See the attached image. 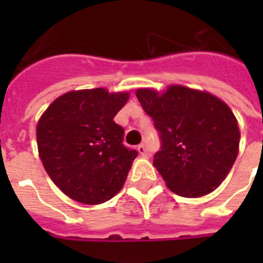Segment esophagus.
Here are the masks:
<instances>
[{"instance_id": "obj_1", "label": "esophagus", "mask_w": 263, "mask_h": 263, "mask_svg": "<svg viewBox=\"0 0 263 263\" xmlns=\"http://www.w3.org/2000/svg\"><path fill=\"white\" fill-rule=\"evenodd\" d=\"M138 152H139L140 156H147V152H146V147H144V144H139L138 146Z\"/></svg>"}]
</instances>
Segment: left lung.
I'll use <instances>...</instances> for the list:
<instances>
[{"instance_id": "1", "label": "left lung", "mask_w": 263, "mask_h": 263, "mask_svg": "<svg viewBox=\"0 0 263 263\" xmlns=\"http://www.w3.org/2000/svg\"><path fill=\"white\" fill-rule=\"evenodd\" d=\"M135 94L160 131L162 146L153 165L166 187L185 198L214 191L239 154L240 131L231 107L208 91L180 84Z\"/></svg>"}]
</instances>
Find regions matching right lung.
<instances>
[{
  "label": "right lung",
  "mask_w": 263,
  "mask_h": 263,
  "mask_svg": "<svg viewBox=\"0 0 263 263\" xmlns=\"http://www.w3.org/2000/svg\"><path fill=\"white\" fill-rule=\"evenodd\" d=\"M128 99V91L102 87L68 91L41 116L39 158L71 199L101 204L123 188L138 153L124 146V129L113 119Z\"/></svg>",
  "instance_id": "1"
}]
</instances>
